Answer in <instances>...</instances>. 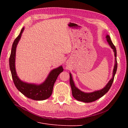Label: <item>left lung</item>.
<instances>
[{"label":"left lung","mask_w":128,"mask_h":128,"mask_svg":"<svg viewBox=\"0 0 128 128\" xmlns=\"http://www.w3.org/2000/svg\"><path fill=\"white\" fill-rule=\"evenodd\" d=\"M106 38L107 42H108V44L110 45V48L113 50V52H114L115 64L112 78L109 80V82H108V83L106 85V86L102 89H101V90H96L92 92L87 93L80 90L79 88H78L75 86L74 82L72 79V74L70 72H69V74H70V84L72 88V96H74V98L75 99L78 100V101L83 102H91L96 101V100L99 99L100 98L102 97V96H104L108 91H109L112 86V83L113 82L114 76L118 68V64L116 60V50L115 46L114 45L113 42H112L110 36L107 34L106 36Z\"/></svg>","instance_id":"obj_1"}]
</instances>
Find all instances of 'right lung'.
I'll return each instance as SVG.
<instances>
[{
  "mask_svg": "<svg viewBox=\"0 0 128 128\" xmlns=\"http://www.w3.org/2000/svg\"><path fill=\"white\" fill-rule=\"evenodd\" d=\"M24 28H22L19 35L13 42L10 57V68L12 76L15 86L18 90L27 98L34 100H44L51 96L54 84L60 74L64 70L62 66L53 69L50 72L45 80L41 84L29 83L22 81L18 77L15 69L16 50Z\"/></svg>",
  "mask_w": 128,
  "mask_h": 128,
  "instance_id": "add662e5",
  "label": "right lung"
}]
</instances>
